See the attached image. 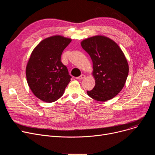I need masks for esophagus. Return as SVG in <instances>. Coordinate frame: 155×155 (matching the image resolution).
I'll use <instances>...</instances> for the list:
<instances>
[{
  "instance_id": "obj_1",
  "label": "esophagus",
  "mask_w": 155,
  "mask_h": 155,
  "mask_svg": "<svg viewBox=\"0 0 155 155\" xmlns=\"http://www.w3.org/2000/svg\"><path fill=\"white\" fill-rule=\"evenodd\" d=\"M85 77V75H81L80 77H77V80H82V79H83V78H84Z\"/></svg>"
}]
</instances>
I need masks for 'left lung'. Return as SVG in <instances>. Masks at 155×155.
<instances>
[{
    "mask_svg": "<svg viewBox=\"0 0 155 155\" xmlns=\"http://www.w3.org/2000/svg\"><path fill=\"white\" fill-rule=\"evenodd\" d=\"M92 61L95 85L87 94L94 100L112 99L123 88L129 73L126 56L119 45L108 37L97 35L81 41Z\"/></svg>",
    "mask_w": 155,
    "mask_h": 155,
    "instance_id": "obj_1",
    "label": "left lung"
}]
</instances>
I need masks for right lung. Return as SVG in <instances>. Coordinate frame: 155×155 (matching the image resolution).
<instances>
[{
	"label": "right lung",
	"instance_id": "1",
	"mask_svg": "<svg viewBox=\"0 0 155 155\" xmlns=\"http://www.w3.org/2000/svg\"><path fill=\"white\" fill-rule=\"evenodd\" d=\"M71 39L54 35L42 40L32 50L26 68L28 84L42 101L53 102L63 95L71 76L61 55Z\"/></svg>",
	"mask_w": 155,
	"mask_h": 155
}]
</instances>
